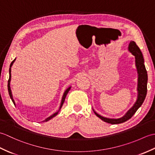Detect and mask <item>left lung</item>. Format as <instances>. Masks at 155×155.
<instances>
[{
    "label": "left lung",
    "mask_w": 155,
    "mask_h": 155,
    "mask_svg": "<svg viewBox=\"0 0 155 155\" xmlns=\"http://www.w3.org/2000/svg\"><path fill=\"white\" fill-rule=\"evenodd\" d=\"M128 51H129V52H131L133 55L134 56V57H135V64L138 73V97L135 103H134L133 106L127 112L126 114H125L123 117L118 118H109L104 117L97 113L96 112L93 110L94 114H96L98 118H100L102 120L112 124L123 123L124 122L130 119L143 103L144 99H145L147 93L148 75L145 66H144V62L142 52H141L139 47H138L137 44L135 43V42L134 41L130 42L129 45H128Z\"/></svg>",
    "instance_id": "8db88e82"
}]
</instances>
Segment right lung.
Masks as SVG:
<instances>
[{"instance_id": "obj_1", "label": "right lung", "mask_w": 155, "mask_h": 155, "mask_svg": "<svg viewBox=\"0 0 155 155\" xmlns=\"http://www.w3.org/2000/svg\"><path fill=\"white\" fill-rule=\"evenodd\" d=\"M15 60H16V58L15 59L14 61H13L11 62V65H10V68H9V79H8V94H9V96H10V97H11V100H12V103H14V104H15V101H14V99H13V98H12V92H11V87H10V82H11V67H12V64L14 63V62L15 61ZM71 88V87H68V88H67V89L64 91V93L63 95H62V100H61V105H60V108H59V110H58L57 112H56V113H54L53 114H52L51 116H50L49 117H48V118H46V119H45V120L42 121V122H47V121H48V120H51V118H52L53 117H54L56 116V115H57V114L58 113L59 110H61V107H62V104H63V103H64V100H65V98H66V96H67V94H68V91H70Z\"/></svg>"}]
</instances>
